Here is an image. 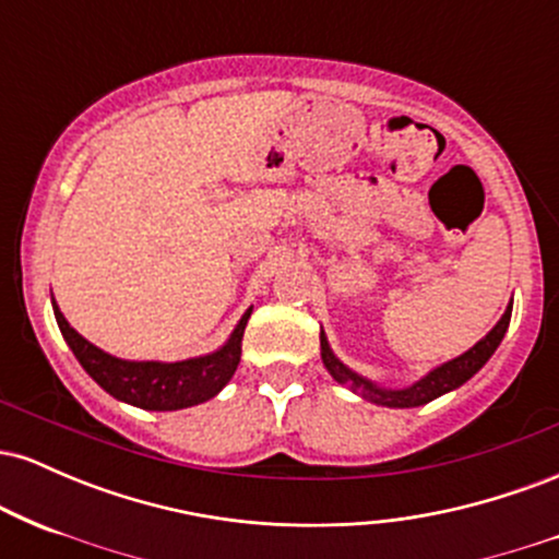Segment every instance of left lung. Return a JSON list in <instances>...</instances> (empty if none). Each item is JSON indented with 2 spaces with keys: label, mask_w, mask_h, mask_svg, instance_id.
<instances>
[{
  "label": "left lung",
  "mask_w": 559,
  "mask_h": 559,
  "mask_svg": "<svg viewBox=\"0 0 559 559\" xmlns=\"http://www.w3.org/2000/svg\"><path fill=\"white\" fill-rule=\"evenodd\" d=\"M510 316H512V305L504 310L502 320H499V323L493 325V329L486 333L476 346H473V349H467L465 355L454 357V360L444 362L441 368L431 370L426 378H420L418 383H413V386L407 389H381L376 386L373 381H368V378L352 373L344 362H338L336 357H333L331 346L325 342L323 333H320V357H323V365L329 368V373L336 378L338 383H344V386L357 391V394L365 396L368 402L383 404V407H420V404L431 402L436 396L447 394V391L463 386L467 378L476 376L478 370L489 362V357L497 352L499 342L504 338L507 325H510Z\"/></svg>",
  "instance_id": "left-lung-1"
}]
</instances>
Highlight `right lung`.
<instances>
[{"mask_svg":"<svg viewBox=\"0 0 559 559\" xmlns=\"http://www.w3.org/2000/svg\"><path fill=\"white\" fill-rule=\"evenodd\" d=\"M52 307L57 325H60L70 349H73L75 360L83 365V370L107 394H112L120 402L133 404V407L159 409V413L194 407V404L213 400L217 391L226 386L230 376L236 373V365L241 360L243 329H247V320L252 316V307H249L239 320V325L230 333L226 346H221L213 355L181 362H128L86 342L79 331L70 329V323L55 301Z\"/></svg>","mask_w":559,"mask_h":559,"instance_id":"obj_1","label":"right lung"}]
</instances>
